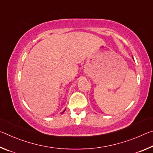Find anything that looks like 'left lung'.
Instances as JSON below:
<instances>
[{"label": "left lung", "mask_w": 153, "mask_h": 153, "mask_svg": "<svg viewBox=\"0 0 153 153\" xmlns=\"http://www.w3.org/2000/svg\"><path fill=\"white\" fill-rule=\"evenodd\" d=\"M133 59H134V58H133Z\"/></svg>", "instance_id": "8db88e82"}]
</instances>
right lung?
<instances>
[{"instance_id": "right-lung-1", "label": "right lung", "mask_w": 153, "mask_h": 153, "mask_svg": "<svg viewBox=\"0 0 153 153\" xmlns=\"http://www.w3.org/2000/svg\"><path fill=\"white\" fill-rule=\"evenodd\" d=\"M65 111V110H64V111H63V112H62V113H64V111Z\"/></svg>"}]
</instances>
